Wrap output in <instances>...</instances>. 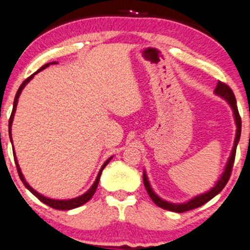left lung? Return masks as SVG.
I'll return each mask as SVG.
<instances>
[{
  "label": "left lung",
  "mask_w": 250,
  "mask_h": 250,
  "mask_svg": "<svg viewBox=\"0 0 250 250\" xmlns=\"http://www.w3.org/2000/svg\"><path fill=\"white\" fill-rule=\"evenodd\" d=\"M214 92H215L216 95H220L221 98H224L225 100H226L228 104H229L231 109H233L234 119H235L236 128H237L236 129V135H235V141H234L233 150H231V154L229 156V158H228V162L226 164V167H225L224 173H222L220 179L218 180V183H216V184L214 185V188H212L211 190H209L208 192H206V193L197 195V197L192 198L191 200L186 201V203H184V204H172V203H169V201H165L163 199H161V198H159L158 195L156 194L154 191H152L151 186H150V184H149L148 177H146V172H143V183H144V186H146V192H148L149 197L151 198L152 201H154L156 205L162 207V208L167 209V211H171V212L183 213V212H186V211H190V209L197 208V207L203 206L204 204L207 203V201H209L212 199V198H214L216 194L220 193V192L222 191V188L226 186L228 180H229L231 169H233L234 159H235L236 146H237V143H239L240 136H241V117H240L239 110H237L235 95H234V93H233V91H231V88L229 86L226 85L225 83H221V81H219L218 85H216V87H215Z\"/></svg>",
  "instance_id": "left-lung-1"
}]
</instances>
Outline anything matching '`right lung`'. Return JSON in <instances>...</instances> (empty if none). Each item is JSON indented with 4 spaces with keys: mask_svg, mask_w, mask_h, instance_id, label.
Instances as JSON below:
<instances>
[{
    "mask_svg": "<svg viewBox=\"0 0 250 250\" xmlns=\"http://www.w3.org/2000/svg\"><path fill=\"white\" fill-rule=\"evenodd\" d=\"M51 64H57V62H49V64H45L44 66H42V67L39 68V70H38L37 72H35V73L32 74V76H30L29 78H26V79L24 80L23 83H22V85L20 86V88H19V91H17L16 95H15V100H14V107H13V112H11L10 119H9V136H10V141H11V143H13V138H11V123H13V120H14V114H15V112H16L17 102H19V98H20V95H21V92H22V89L24 88V87H25L26 83H28L29 81L31 80L32 78H34L35 74H37L39 71H42V70H44V68H46L47 66H50ZM14 158H15V163H16L17 172H19V176H20L21 180H22V182H23L24 186H25V188H28V190H29L30 192H31L32 194L35 195V197H37L38 199L42 201V203H44L45 205H47V206L52 207V208H55V209H60V211H67V209L77 208V207H79V206H81V205H83V204H86L87 201H88L89 199H91V198L93 197V194L95 193V191H96V188H98V184H99V182H100V176H101V172H102V170L104 169V167H106V165H107L108 163H109V161H110V159H112V157H110V158H108L106 162H104V164L102 165V167H101V169H100V171H99V173H98V177H96V179H95L94 184L92 185V188H89V190L87 191L86 193H83V195H80V197L73 198V199H68V200H56V199H50V198H46V197H44V195H42L41 193H38L37 191H35L34 188H32L31 186H30V185L28 184V183L25 182V179H24L23 174H22V172H21V169H20L19 162H17V158H16V156H15V151H14Z\"/></svg>",
    "mask_w": 250,
    "mask_h": 250,
    "instance_id": "obj_1",
    "label": "right lung"
}]
</instances>
